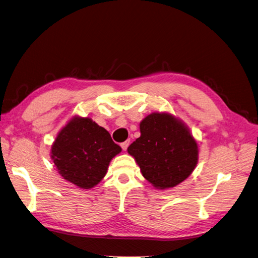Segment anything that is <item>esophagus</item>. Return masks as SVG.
Wrapping results in <instances>:
<instances>
[{"label":"esophagus","mask_w":258,"mask_h":258,"mask_svg":"<svg viewBox=\"0 0 258 258\" xmlns=\"http://www.w3.org/2000/svg\"><path fill=\"white\" fill-rule=\"evenodd\" d=\"M129 144H130V140H127V141H124L123 143H121L120 145H121V149L123 150V151H126L127 149H128V146H129Z\"/></svg>","instance_id":"esophagus-1"}]
</instances>
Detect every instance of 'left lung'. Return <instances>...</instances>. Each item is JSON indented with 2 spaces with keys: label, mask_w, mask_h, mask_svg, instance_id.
Returning <instances> with one entry per match:
<instances>
[{
  "label": "left lung",
  "mask_w": 258,
  "mask_h": 258,
  "mask_svg": "<svg viewBox=\"0 0 258 258\" xmlns=\"http://www.w3.org/2000/svg\"><path fill=\"white\" fill-rule=\"evenodd\" d=\"M140 132L127 151L155 189L176 186L196 169L198 142L178 117L167 112L152 113L140 122Z\"/></svg>",
  "instance_id": "obj_1"
}]
</instances>
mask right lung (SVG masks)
Wrapping results in <instances>:
<instances>
[{
	"label": "right lung",
	"instance_id": "obj_1",
	"mask_svg": "<svg viewBox=\"0 0 258 258\" xmlns=\"http://www.w3.org/2000/svg\"><path fill=\"white\" fill-rule=\"evenodd\" d=\"M120 152L105 128L90 117L76 115L55 138L51 158L65 180L91 189L105 177L110 161Z\"/></svg>",
	"mask_w": 258,
	"mask_h": 258
}]
</instances>
